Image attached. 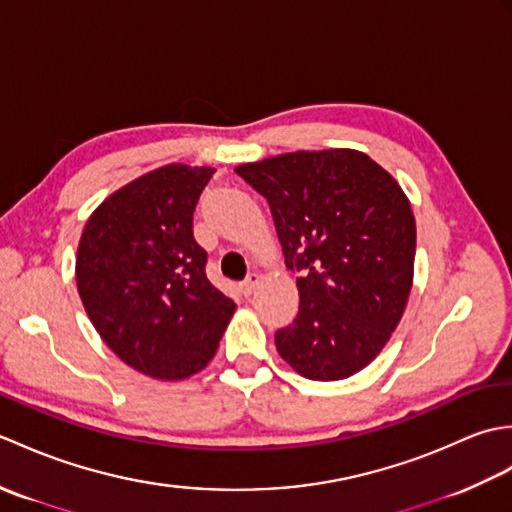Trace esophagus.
Masks as SVG:
<instances>
[{
  "label": "esophagus",
  "instance_id": "esophagus-1",
  "mask_svg": "<svg viewBox=\"0 0 512 512\" xmlns=\"http://www.w3.org/2000/svg\"><path fill=\"white\" fill-rule=\"evenodd\" d=\"M257 284H259V275H257V273H250V275L242 281V286H239V288H242V295H244V297L253 295Z\"/></svg>",
  "mask_w": 512,
  "mask_h": 512
}]
</instances>
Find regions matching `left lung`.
<instances>
[{"instance_id":"8db88e82","label":"left lung","mask_w":512,"mask_h":512,"mask_svg":"<svg viewBox=\"0 0 512 512\" xmlns=\"http://www.w3.org/2000/svg\"><path fill=\"white\" fill-rule=\"evenodd\" d=\"M273 213L299 312L275 332L281 358L312 380L361 372L405 312L416 220L400 184L363 151H295L235 169Z\"/></svg>"}]
</instances>
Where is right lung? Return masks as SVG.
<instances>
[{
  "label": "right lung",
  "mask_w": 512,
  "mask_h": 512,
  "mask_svg": "<svg viewBox=\"0 0 512 512\" xmlns=\"http://www.w3.org/2000/svg\"><path fill=\"white\" fill-rule=\"evenodd\" d=\"M213 173L167 165L125 184L92 213L76 253V288L96 332L158 380L206 367L235 312L206 279V250L193 237Z\"/></svg>",
  "instance_id": "add662e5"
}]
</instances>
